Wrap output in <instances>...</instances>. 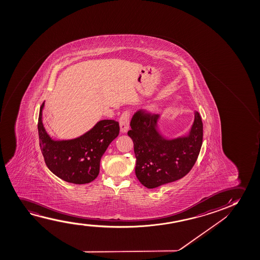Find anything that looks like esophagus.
I'll list each match as a JSON object with an SVG mask.
<instances>
[{"instance_id":"esophagus-1","label":"esophagus","mask_w":260,"mask_h":260,"mask_svg":"<svg viewBox=\"0 0 260 260\" xmlns=\"http://www.w3.org/2000/svg\"><path fill=\"white\" fill-rule=\"evenodd\" d=\"M129 116H131V113L129 111L126 110L122 113V114L120 117V128H121V132L122 133L128 132V127H129Z\"/></svg>"}]
</instances>
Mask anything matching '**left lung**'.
<instances>
[{
  "label": "left lung",
  "mask_w": 260,
  "mask_h": 260,
  "mask_svg": "<svg viewBox=\"0 0 260 260\" xmlns=\"http://www.w3.org/2000/svg\"><path fill=\"white\" fill-rule=\"evenodd\" d=\"M159 114L136 112L128 135L134 143L137 178L147 188L174 182L192 170L203 145V126L198 112L188 135L166 139L157 131Z\"/></svg>",
  "instance_id": "1"
}]
</instances>
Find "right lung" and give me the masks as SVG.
<instances>
[{"mask_svg":"<svg viewBox=\"0 0 260 260\" xmlns=\"http://www.w3.org/2000/svg\"><path fill=\"white\" fill-rule=\"evenodd\" d=\"M38 119L40 147L47 167L53 174L73 184H87L100 173L101 157L110 143L117 138L119 122L102 120L77 139L53 140L43 124V108Z\"/></svg>","mask_w":260,"mask_h":260,"instance_id":"obj_1","label":"right lung"}]
</instances>
